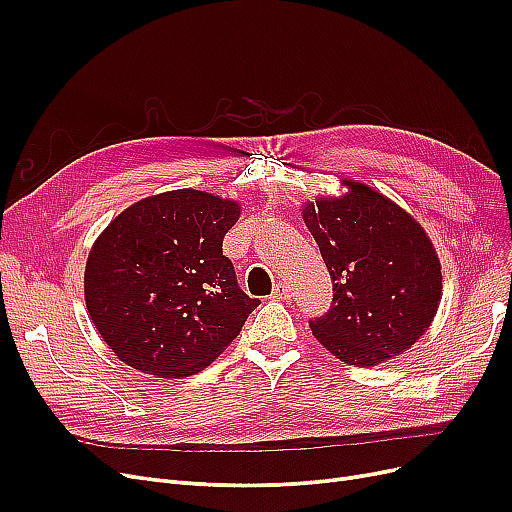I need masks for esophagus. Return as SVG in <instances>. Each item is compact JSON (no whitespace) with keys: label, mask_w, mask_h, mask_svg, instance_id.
I'll return each instance as SVG.
<instances>
[{"label":"esophagus","mask_w":512,"mask_h":512,"mask_svg":"<svg viewBox=\"0 0 512 512\" xmlns=\"http://www.w3.org/2000/svg\"><path fill=\"white\" fill-rule=\"evenodd\" d=\"M288 297H292V290H290V286L288 284H284V282H278L276 286H274V292H272V299H288Z\"/></svg>","instance_id":"1"}]
</instances>
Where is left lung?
Instances as JSON below:
<instances>
[{"label":"left lung","mask_w":512,"mask_h":512,"mask_svg":"<svg viewBox=\"0 0 512 512\" xmlns=\"http://www.w3.org/2000/svg\"><path fill=\"white\" fill-rule=\"evenodd\" d=\"M342 184L344 195L303 205L334 284L332 307L309 326L336 359L373 367L409 351L432 326L442 265L411 213L367 184Z\"/></svg>","instance_id":"1"}]
</instances>
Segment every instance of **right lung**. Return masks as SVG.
I'll use <instances>...</instances> for the list:
<instances>
[{"mask_svg":"<svg viewBox=\"0 0 512 512\" xmlns=\"http://www.w3.org/2000/svg\"><path fill=\"white\" fill-rule=\"evenodd\" d=\"M236 201L195 188L141 199L91 247L85 301L97 332L126 365L188 378L218 359L259 305L222 253Z\"/></svg>","mask_w":512,"mask_h":512,"instance_id":"obj_1","label":"right lung"}]
</instances>
